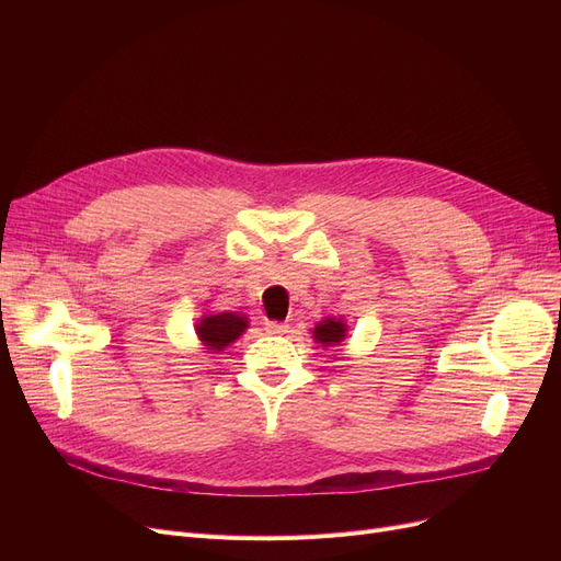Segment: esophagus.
<instances>
[{
  "mask_svg": "<svg viewBox=\"0 0 561 561\" xmlns=\"http://www.w3.org/2000/svg\"><path fill=\"white\" fill-rule=\"evenodd\" d=\"M288 330L286 322H279V320H265V332L268 334H284Z\"/></svg>",
  "mask_w": 561,
  "mask_h": 561,
  "instance_id": "esophagus-1",
  "label": "esophagus"
}]
</instances>
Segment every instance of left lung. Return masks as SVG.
<instances>
[{"mask_svg":"<svg viewBox=\"0 0 561 561\" xmlns=\"http://www.w3.org/2000/svg\"><path fill=\"white\" fill-rule=\"evenodd\" d=\"M345 334H347V325L341 318H325L322 322H318L313 330V339L322 347L339 345L345 339Z\"/></svg>","mask_w":561,"mask_h":561,"instance_id":"obj_1","label":"left lung"}]
</instances>
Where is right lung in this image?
Returning a JSON list of instances; mask_svg holds the SVG:
<instances>
[{
  "mask_svg": "<svg viewBox=\"0 0 561 561\" xmlns=\"http://www.w3.org/2000/svg\"><path fill=\"white\" fill-rule=\"evenodd\" d=\"M248 330V318L241 313H206L199 318L195 325V334L202 341V345L211 352L225 350L229 343H233Z\"/></svg>",
  "mask_w": 561,
  "mask_h": 561,
  "instance_id": "add662e5",
  "label": "right lung"
}]
</instances>
